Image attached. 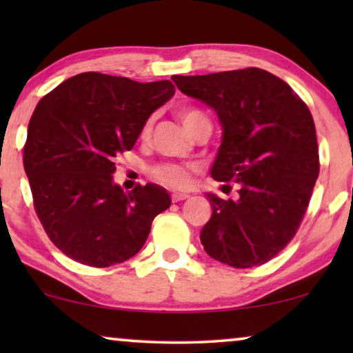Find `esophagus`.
<instances>
[{
	"label": "esophagus",
	"mask_w": 353,
	"mask_h": 353,
	"mask_svg": "<svg viewBox=\"0 0 353 353\" xmlns=\"http://www.w3.org/2000/svg\"><path fill=\"white\" fill-rule=\"evenodd\" d=\"M190 197V194H186V192H173L172 194V201L173 202H180V201H185Z\"/></svg>",
	"instance_id": "1"
}]
</instances>
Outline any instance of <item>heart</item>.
Returning a JSON list of instances; mask_svg holds the SVG:
<instances>
[{
    "mask_svg": "<svg viewBox=\"0 0 353 353\" xmlns=\"http://www.w3.org/2000/svg\"><path fill=\"white\" fill-rule=\"evenodd\" d=\"M178 114H180L181 122L185 125L188 132H191L197 123L209 120L205 117L204 112H201V110L192 109V108H183L180 109V112ZM151 130H152V120H148L141 130V138H148L149 134H151ZM152 175L156 180L167 183V185H172V186H186L188 183H190V175H188V172L183 167H178V165L156 167L152 170Z\"/></svg>",
    "mask_w": 353,
    "mask_h": 353,
    "instance_id": "obj_1",
    "label": "heart"
}]
</instances>
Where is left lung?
<instances>
[{"instance_id": "left-lung-1", "label": "left lung", "mask_w": 353, "mask_h": 353, "mask_svg": "<svg viewBox=\"0 0 353 353\" xmlns=\"http://www.w3.org/2000/svg\"><path fill=\"white\" fill-rule=\"evenodd\" d=\"M172 80L216 112L223 134L212 178L238 186L236 199L207 192L204 250L234 268L268 262L296 234L320 172L310 110L286 81L255 67Z\"/></svg>"}]
</instances>
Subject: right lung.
I'll return each instance as SVG.
<instances>
[{
	"mask_svg": "<svg viewBox=\"0 0 353 353\" xmlns=\"http://www.w3.org/2000/svg\"><path fill=\"white\" fill-rule=\"evenodd\" d=\"M173 94L170 80L139 83L85 72L38 103L23 168L38 219L67 257L98 268L122 263L141 250L152 220L170 207L165 188L148 183L127 194L112 175L115 159Z\"/></svg>",
	"mask_w": 353,
	"mask_h": 353,
	"instance_id": "add662e5",
	"label": "right lung"
}]
</instances>
